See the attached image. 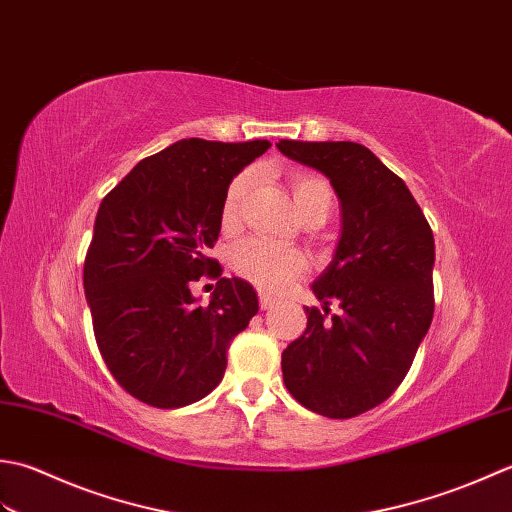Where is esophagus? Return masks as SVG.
Returning a JSON list of instances; mask_svg holds the SVG:
<instances>
[{"instance_id":"1","label":"esophagus","mask_w":512,"mask_h":512,"mask_svg":"<svg viewBox=\"0 0 512 512\" xmlns=\"http://www.w3.org/2000/svg\"><path fill=\"white\" fill-rule=\"evenodd\" d=\"M274 302H276V300L271 298V296H267V294H260V296H258V305H260V309H263V311L274 307Z\"/></svg>"}]
</instances>
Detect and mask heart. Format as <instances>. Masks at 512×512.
Returning <instances> with one entry per match:
<instances>
[{"label": "heart", "instance_id": "obj_1", "mask_svg": "<svg viewBox=\"0 0 512 512\" xmlns=\"http://www.w3.org/2000/svg\"><path fill=\"white\" fill-rule=\"evenodd\" d=\"M249 183H252V172L238 174L229 183L221 205L223 232H236L238 225H241ZM289 187L302 221L311 216H322L327 221L333 207V190L327 179H322L318 174L298 172L289 179ZM232 269L254 287L269 291V294H280L296 278L305 274L307 258L296 247L271 243L265 238H249L232 252Z\"/></svg>", "mask_w": 512, "mask_h": 512}]
</instances>
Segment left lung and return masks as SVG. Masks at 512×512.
I'll list each match as a JSON object with an SVG mask.
<instances>
[{
    "label": "left lung",
    "instance_id": "left-lung-1",
    "mask_svg": "<svg viewBox=\"0 0 512 512\" xmlns=\"http://www.w3.org/2000/svg\"><path fill=\"white\" fill-rule=\"evenodd\" d=\"M278 150L325 174L342 205L336 256L311 287L325 307H305L283 380L305 409L347 420L391 398L431 327L433 232L409 187L364 145L285 139ZM331 301L341 307L333 317Z\"/></svg>",
    "mask_w": 512,
    "mask_h": 512
}]
</instances>
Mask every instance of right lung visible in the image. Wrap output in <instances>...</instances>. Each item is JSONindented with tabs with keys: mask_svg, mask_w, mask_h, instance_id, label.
<instances>
[{
	"mask_svg": "<svg viewBox=\"0 0 512 512\" xmlns=\"http://www.w3.org/2000/svg\"><path fill=\"white\" fill-rule=\"evenodd\" d=\"M269 141L181 139L134 165L103 198L83 263L97 347L123 391L156 409L205 398L258 311L254 287L207 256L229 183ZM217 280L210 306L189 287Z\"/></svg>",
	"mask_w": 512,
	"mask_h": 512,
	"instance_id": "1",
	"label": "right lung"
}]
</instances>
